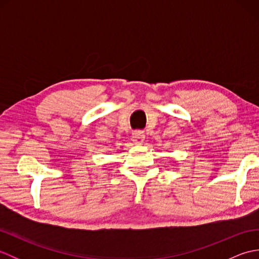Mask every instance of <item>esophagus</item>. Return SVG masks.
<instances>
[{"mask_svg": "<svg viewBox=\"0 0 259 259\" xmlns=\"http://www.w3.org/2000/svg\"><path fill=\"white\" fill-rule=\"evenodd\" d=\"M133 139L136 144H142L145 140V134L142 131H134Z\"/></svg>", "mask_w": 259, "mask_h": 259, "instance_id": "esophagus-1", "label": "esophagus"}]
</instances>
